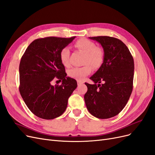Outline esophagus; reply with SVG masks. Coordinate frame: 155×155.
Wrapping results in <instances>:
<instances>
[{
    "mask_svg": "<svg viewBox=\"0 0 155 155\" xmlns=\"http://www.w3.org/2000/svg\"><path fill=\"white\" fill-rule=\"evenodd\" d=\"M77 82H78V85H79V84H81L83 83L82 81H78Z\"/></svg>",
    "mask_w": 155,
    "mask_h": 155,
    "instance_id": "34e87169",
    "label": "esophagus"
}]
</instances>
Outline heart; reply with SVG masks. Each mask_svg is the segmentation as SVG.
Returning a JSON list of instances; mask_svg holds the SVG:
<instances>
[{"label":"heart","instance_id":"1","mask_svg":"<svg viewBox=\"0 0 155 155\" xmlns=\"http://www.w3.org/2000/svg\"><path fill=\"white\" fill-rule=\"evenodd\" d=\"M75 47L84 54L83 64L81 67H74L68 71V76L78 81H83L84 78L91 73L92 66L94 68H98L103 65L104 55L103 50L97 47L93 41L87 39H81L77 41ZM70 51L68 47H64L60 51V60L63 66H70L69 61ZM90 65L91 66H90Z\"/></svg>","mask_w":155,"mask_h":155}]
</instances>
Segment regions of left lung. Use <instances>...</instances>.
Here are the masks:
<instances>
[{"mask_svg": "<svg viewBox=\"0 0 155 155\" xmlns=\"http://www.w3.org/2000/svg\"><path fill=\"white\" fill-rule=\"evenodd\" d=\"M90 38L102 45L104 59L99 70L90 77L95 84L85 83L88 88L84 96L85 104L94 117L109 119L118 115L130 99L134 61L128 48L119 39L106 36Z\"/></svg>", "mask_w": 155, "mask_h": 155, "instance_id": "1", "label": "left lung"}]
</instances>
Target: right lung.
I'll use <instances>...</instances> for the list:
<instances>
[{
  "instance_id": "add662e5",
  "label": "right lung",
  "mask_w": 155,
  "mask_h": 155,
  "mask_svg": "<svg viewBox=\"0 0 155 155\" xmlns=\"http://www.w3.org/2000/svg\"><path fill=\"white\" fill-rule=\"evenodd\" d=\"M75 38L50 36L35 40L21 58L19 91L30 111L41 119L50 120L61 115L77 87L76 80L67 77L60 60V51ZM54 78L62 81V84L52 86Z\"/></svg>"
}]
</instances>
